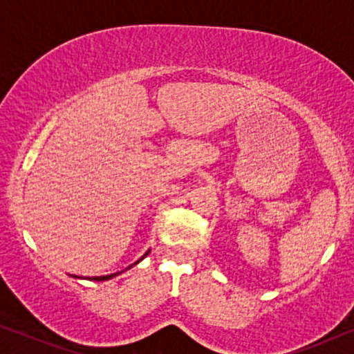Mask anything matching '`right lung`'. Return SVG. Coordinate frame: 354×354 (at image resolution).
<instances>
[{
	"label": "right lung",
	"mask_w": 354,
	"mask_h": 354,
	"mask_svg": "<svg viewBox=\"0 0 354 354\" xmlns=\"http://www.w3.org/2000/svg\"><path fill=\"white\" fill-rule=\"evenodd\" d=\"M148 254V253H147ZM147 254H145V256H147ZM145 256H143V258H145ZM143 258H140L138 261H137V263H133L132 266H135V264H138L140 263V261H142ZM132 266H129V268L127 269H130V268H132ZM127 269H125V270H127ZM122 272H124V270H122ZM120 272H115V274H111V275H101V277H91L90 280H96V282H103V280H109V279H113V277H115V275H119Z\"/></svg>",
	"instance_id": "add662e5"
}]
</instances>
